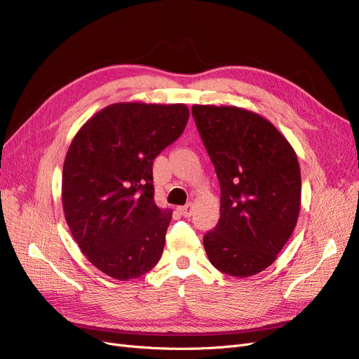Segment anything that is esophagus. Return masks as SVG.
Listing matches in <instances>:
<instances>
[{
    "instance_id": "1",
    "label": "esophagus",
    "mask_w": 359,
    "mask_h": 359,
    "mask_svg": "<svg viewBox=\"0 0 359 359\" xmlns=\"http://www.w3.org/2000/svg\"><path fill=\"white\" fill-rule=\"evenodd\" d=\"M178 212L182 215V217H190L193 214V206L189 203V205H184V206H180L178 208Z\"/></svg>"
}]
</instances>
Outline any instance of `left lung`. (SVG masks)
I'll list each match as a JSON object with an SVG mask.
<instances>
[{
	"label": "left lung",
	"mask_w": 359,
	"mask_h": 359,
	"mask_svg": "<svg viewBox=\"0 0 359 359\" xmlns=\"http://www.w3.org/2000/svg\"><path fill=\"white\" fill-rule=\"evenodd\" d=\"M221 187L219 219L203 238L209 262L234 278L267 269L297 224L300 165L269 120L239 107L193 105Z\"/></svg>",
	"instance_id": "8db88e82"
}]
</instances>
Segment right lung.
<instances>
[{
  "label": "right lung",
  "mask_w": 359,
  "mask_h": 359,
  "mask_svg": "<svg viewBox=\"0 0 359 359\" xmlns=\"http://www.w3.org/2000/svg\"><path fill=\"white\" fill-rule=\"evenodd\" d=\"M189 116L184 104H113L68 148L65 219L81 252L113 279L141 278L163 254L172 211L154 202L153 162L181 137Z\"/></svg>",
  "instance_id": "add662e5"
}]
</instances>
